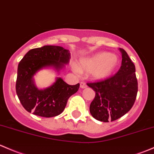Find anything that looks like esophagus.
<instances>
[{"label":"esophagus","mask_w":154,"mask_h":154,"mask_svg":"<svg viewBox=\"0 0 154 154\" xmlns=\"http://www.w3.org/2000/svg\"><path fill=\"white\" fill-rule=\"evenodd\" d=\"M80 88H87V85H86V84H85L84 82H80Z\"/></svg>","instance_id":"34e87169"}]
</instances>
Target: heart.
Segmentation results:
<instances>
[{"mask_svg": "<svg viewBox=\"0 0 154 154\" xmlns=\"http://www.w3.org/2000/svg\"><path fill=\"white\" fill-rule=\"evenodd\" d=\"M119 65V58L111 53L102 51L80 60L79 70L84 72H91L92 77L96 80H104L114 73ZM76 70L78 69L76 68Z\"/></svg>", "mask_w": 154, "mask_h": 154, "instance_id": "1", "label": "heart"}]
</instances>
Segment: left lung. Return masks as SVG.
I'll return each instance as SVG.
<instances>
[{"mask_svg":"<svg viewBox=\"0 0 154 154\" xmlns=\"http://www.w3.org/2000/svg\"><path fill=\"white\" fill-rule=\"evenodd\" d=\"M122 53V65L115 75L97 82L87 83L95 91L90 105L94 119L104 122L114 121L128 112L134 106L138 91L135 66L127 52Z\"/></svg>","mask_w":154,"mask_h":154,"instance_id":"obj_1","label":"left lung"}]
</instances>
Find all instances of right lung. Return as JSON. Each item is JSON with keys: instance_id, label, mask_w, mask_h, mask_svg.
<instances>
[{"instance_id": "1", "label": "right lung", "mask_w": 154, "mask_h": 154, "mask_svg": "<svg viewBox=\"0 0 154 154\" xmlns=\"http://www.w3.org/2000/svg\"><path fill=\"white\" fill-rule=\"evenodd\" d=\"M69 50L58 46H44L31 49L20 61L17 67L16 93L28 112L43 117L56 116L63 111L69 98L79 89L80 84L71 85L57 77L48 88L40 89L34 76L43 69L52 68L59 73L69 63Z\"/></svg>"}]
</instances>
